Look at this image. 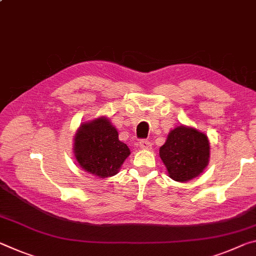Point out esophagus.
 I'll return each instance as SVG.
<instances>
[{"label": "esophagus", "instance_id": "obj_1", "mask_svg": "<svg viewBox=\"0 0 256 256\" xmlns=\"http://www.w3.org/2000/svg\"><path fill=\"white\" fill-rule=\"evenodd\" d=\"M139 144H140V147L142 148V149H150V148H152V142H150V141L147 140V139L140 140Z\"/></svg>", "mask_w": 256, "mask_h": 256}]
</instances>
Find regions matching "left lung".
Wrapping results in <instances>:
<instances>
[{
  "instance_id": "obj_1",
  "label": "left lung",
  "mask_w": 256,
  "mask_h": 256,
  "mask_svg": "<svg viewBox=\"0 0 256 256\" xmlns=\"http://www.w3.org/2000/svg\"><path fill=\"white\" fill-rule=\"evenodd\" d=\"M160 156L170 178L184 182L200 176L208 163V136L194 128L179 126L170 132L160 149Z\"/></svg>"
}]
</instances>
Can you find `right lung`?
<instances>
[{
    "label": "right lung",
    "instance_id": "right-lung-1",
    "mask_svg": "<svg viewBox=\"0 0 256 256\" xmlns=\"http://www.w3.org/2000/svg\"><path fill=\"white\" fill-rule=\"evenodd\" d=\"M74 152L80 168L99 178L115 176L131 154L128 146L120 141L117 130L104 117L80 128Z\"/></svg>",
    "mask_w": 256,
    "mask_h": 256
}]
</instances>
